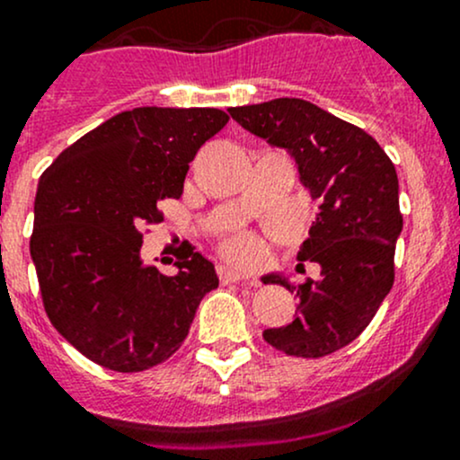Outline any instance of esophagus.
I'll return each instance as SVG.
<instances>
[{
	"instance_id": "34e87169",
	"label": "esophagus",
	"mask_w": 460,
	"mask_h": 460,
	"mask_svg": "<svg viewBox=\"0 0 460 460\" xmlns=\"http://www.w3.org/2000/svg\"><path fill=\"white\" fill-rule=\"evenodd\" d=\"M219 279L221 283H241V280H245V283H250V288H259V283H256L254 279H248V276L243 274V271L234 270V268H228V265H221L219 268Z\"/></svg>"
}]
</instances>
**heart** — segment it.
<instances>
[{"mask_svg":"<svg viewBox=\"0 0 460 460\" xmlns=\"http://www.w3.org/2000/svg\"><path fill=\"white\" fill-rule=\"evenodd\" d=\"M226 248H228V252L234 256V259H241V261H252L256 259V254H259L252 236H234V239L228 241Z\"/></svg>","mask_w":460,"mask_h":460,"instance_id":"b5f03b06","label":"heart"}]
</instances>
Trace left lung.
Masks as SVG:
<instances>
[{
	"label": "left lung",
	"instance_id": "8db88e82",
	"mask_svg": "<svg viewBox=\"0 0 460 460\" xmlns=\"http://www.w3.org/2000/svg\"><path fill=\"white\" fill-rule=\"evenodd\" d=\"M228 111L243 129L288 151L300 184L320 201L298 250L300 265H320V279L291 285L280 271L263 276L300 300L298 315L265 329L263 338L296 358H324L368 327L393 288L394 243L403 228L397 171L367 131L303 98Z\"/></svg>",
	"mask_w": 460,
	"mask_h": 460
}]
</instances>
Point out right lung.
Returning a JSON list of instances; mask_svg holds the SVG:
<instances>
[{
  "instance_id": "add662e5",
  "label": "right lung",
  "mask_w": 460,
  "mask_h": 460,
  "mask_svg": "<svg viewBox=\"0 0 460 460\" xmlns=\"http://www.w3.org/2000/svg\"><path fill=\"white\" fill-rule=\"evenodd\" d=\"M212 107H136L67 146L41 175L31 256L54 329L118 373L166 362L201 298L219 288L212 261L189 250L172 276L140 256L142 230L180 199L197 151L228 122Z\"/></svg>"
}]
</instances>
